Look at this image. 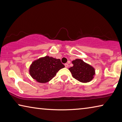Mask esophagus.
Segmentation results:
<instances>
[{
  "label": "esophagus",
  "mask_w": 122,
  "mask_h": 122,
  "mask_svg": "<svg viewBox=\"0 0 122 122\" xmlns=\"http://www.w3.org/2000/svg\"><path fill=\"white\" fill-rule=\"evenodd\" d=\"M65 67L66 68H68V63H65Z\"/></svg>",
  "instance_id": "obj_1"
}]
</instances>
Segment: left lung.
Instances as JSON below:
<instances>
[{"instance_id": "1", "label": "left lung", "mask_w": 122, "mask_h": 122, "mask_svg": "<svg viewBox=\"0 0 122 122\" xmlns=\"http://www.w3.org/2000/svg\"><path fill=\"white\" fill-rule=\"evenodd\" d=\"M72 63L73 66L69 70L74 78L82 83L89 82L93 79L95 69L92 66L78 59L72 61Z\"/></svg>"}]
</instances>
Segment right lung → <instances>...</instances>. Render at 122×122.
<instances>
[{
    "label": "right lung",
    "mask_w": 122,
    "mask_h": 122,
    "mask_svg": "<svg viewBox=\"0 0 122 122\" xmlns=\"http://www.w3.org/2000/svg\"><path fill=\"white\" fill-rule=\"evenodd\" d=\"M65 67L60 59L46 56L40 57L32 63L29 73L33 79L39 83L49 82L56 76L59 70Z\"/></svg>",
    "instance_id": "right-lung-1"
}]
</instances>
